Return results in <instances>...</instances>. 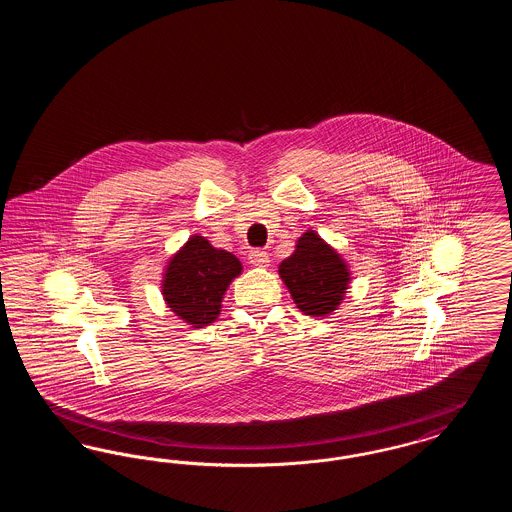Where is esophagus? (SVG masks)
Returning a JSON list of instances; mask_svg holds the SVG:
<instances>
[{
    "label": "esophagus",
    "mask_w": 512,
    "mask_h": 512,
    "mask_svg": "<svg viewBox=\"0 0 512 512\" xmlns=\"http://www.w3.org/2000/svg\"><path fill=\"white\" fill-rule=\"evenodd\" d=\"M249 263L255 265V267H267V251H263V249H253V251H249Z\"/></svg>",
    "instance_id": "esophagus-1"
}]
</instances>
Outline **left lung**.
Returning a JSON list of instances; mask_svg holds the SVG:
<instances>
[{"mask_svg": "<svg viewBox=\"0 0 512 512\" xmlns=\"http://www.w3.org/2000/svg\"><path fill=\"white\" fill-rule=\"evenodd\" d=\"M280 276L297 307L311 317L336 311L349 282V272L340 255L313 230L305 232L293 255L282 261Z\"/></svg>", "mask_w": 512, "mask_h": 512, "instance_id": "left-lung-1", "label": "left lung"}]
</instances>
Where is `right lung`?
I'll return each instance as SVG.
<instances>
[{
    "mask_svg": "<svg viewBox=\"0 0 512 512\" xmlns=\"http://www.w3.org/2000/svg\"><path fill=\"white\" fill-rule=\"evenodd\" d=\"M242 272L240 261L194 236L174 257L165 274L163 295L172 311L197 328L219 317L220 301L232 278Z\"/></svg>",
    "mask_w": 512,
    "mask_h": 512,
    "instance_id": "1",
    "label": "right lung"
}]
</instances>
